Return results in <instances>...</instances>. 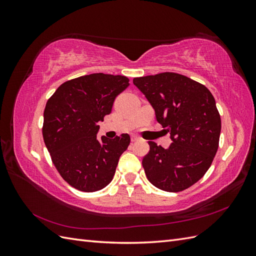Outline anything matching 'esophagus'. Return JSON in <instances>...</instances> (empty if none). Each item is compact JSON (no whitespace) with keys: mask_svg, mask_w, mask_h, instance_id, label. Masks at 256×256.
I'll use <instances>...</instances> for the list:
<instances>
[{"mask_svg":"<svg viewBox=\"0 0 256 256\" xmlns=\"http://www.w3.org/2000/svg\"><path fill=\"white\" fill-rule=\"evenodd\" d=\"M138 140H140V138H138V136H136V134L131 136V142H136V141H138Z\"/></svg>","mask_w":256,"mask_h":256,"instance_id":"obj_1","label":"esophagus"}]
</instances>
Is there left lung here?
<instances>
[{"instance_id":"8db88e82","label":"left lung","mask_w":256,"mask_h":256,"mask_svg":"<svg viewBox=\"0 0 256 256\" xmlns=\"http://www.w3.org/2000/svg\"><path fill=\"white\" fill-rule=\"evenodd\" d=\"M162 127L170 132L168 148L148 142L145 174L154 187L178 192L204 176L218 150L221 118L209 90L175 72L134 78Z\"/></svg>"}]
</instances>
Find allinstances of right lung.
<instances>
[{
	"label": "right lung",
	"instance_id": "right-lung-1",
	"mask_svg": "<svg viewBox=\"0 0 256 256\" xmlns=\"http://www.w3.org/2000/svg\"><path fill=\"white\" fill-rule=\"evenodd\" d=\"M128 85L125 76L86 74L62 84L47 102L44 141L58 173L72 187L94 192L113 180L130 136L98 140V122L111 113L116 96Z\"/></svg>",
	"mask_w": 256,
	"mask_h": 256
}]
</instances>
